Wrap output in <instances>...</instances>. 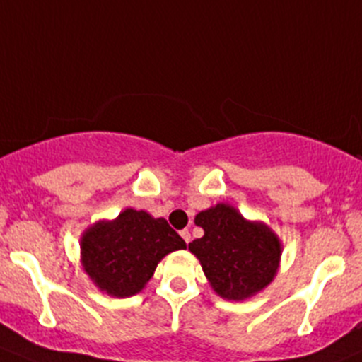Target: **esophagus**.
<instances>
[{"label": "esophagus", "instance_id": "1", "mask_svg": "<svg viewBox=\"0 0 362 362\" xmlns=\"http://www.w3.org/2000/svg\"><path fill=\"white\" fill-rule=\"evenodd\" d=\"M180 236H182V238H184L185 243L191 242V233H189L187 229H184V231H180Z\"/></svg>", "mask_w": 362, "mask_h": 362}]
</instances>
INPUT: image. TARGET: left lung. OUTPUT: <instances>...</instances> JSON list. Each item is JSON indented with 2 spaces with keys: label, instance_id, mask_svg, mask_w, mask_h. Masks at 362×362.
<instances>
[{
  "label": "left lung",
  "instance_id": "obj_1",
  "mask_svg": "<svg viewBox=\"0 0 362 362\" xmlns=\"http://www.w3.org/2000/svg\"><path fill=\"white\" fill-rule=\"evenodd\" d=\"M194 222L204 235L189 243V250L199 259L211 289L221 298L242 301L272 284L282 245L268 226L247 221L226 203L199 211Z\"/></svg>",
  "mask_w": 362,
  "mask_h": 362
}]
</instances>
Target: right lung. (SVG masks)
I'll use <instances>...</instances> for the list:
<instances>
[{"label":"right lung","mask_w":362,"mask_h":362,"mask_svg":"<svg viewBox=\"0 0 362 362\" xmlns=\"http://www.w3.org/2000/svg\"><path fill=\"white\" fill-rule=\"evenodd\" d=\"M185 247L163 217L133 208L120 211L113 221L96 222L80 240L86 273L98 289L115 298L140 293L160 259Z\"/></svg>","instance_id":"1"}]
</instances>
